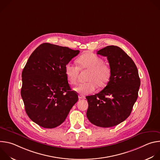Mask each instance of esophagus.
I'll return each instance as SVG.
<instances>
[{"label":"esophagus","mask_w":160,"mask_h":160,"mask_svg":"<svg viewBox=\"0 0 160 160\" xmlns=\"http://www.w3.org/2000/svg\"><path fill=\"white\" fill-rule=\"evenodd\" d=\"M78 98H79L80 99H85V97L83 96H82V95H81V94H79V95H78Z\"/></svg>","instance_id":"1"}]
</instances>
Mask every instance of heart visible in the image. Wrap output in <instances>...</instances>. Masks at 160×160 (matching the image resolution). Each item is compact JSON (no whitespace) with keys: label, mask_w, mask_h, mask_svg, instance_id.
Returning <instances> with one entry per match:
<instances>
[{"label":"heart","mask_w":160,"mask_h":160,"mask_svg":"<svg viewBox=\"0 0 160 160\" xmlns=\"http://www.w3.org/2000/svg\"><path fill=\"white\" fill-rule=\"evenodd\" d=\"M78 66L68 62L64 67V73L67 80L72 84L77 82L79 70H88L85 82L80 83L74 87L76 92L86 95L93 92L96 86L104 87L109 82L111 76V68L104 63V60L93 53H85L77 61Z\"/></svg>","instance_id":"b5f03b06"}]
</instances>
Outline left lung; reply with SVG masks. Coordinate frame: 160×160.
Instances as JSON below:
<instances>
[{"label": "left lung", "mask_w": 160, "mask_h": 160, "mask_svg": "<svg viewBox=\"0 0 160 160\" xmlns=\"http://www.w3.org/2000/svg\"><path fill=\"white\" fill-rule=\"evenodd\" d=\"M97 54L107 57L111 76L100 92L86 96L87 117L98 127H111L130 116L138 97L141 81L135 64L120 48L109 45Z\"/></svg>", "instance_id": "left-lung-1"}]
</instances>
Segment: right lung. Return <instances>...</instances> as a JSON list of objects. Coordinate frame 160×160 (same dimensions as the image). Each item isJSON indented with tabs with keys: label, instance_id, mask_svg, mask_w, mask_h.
I'll use <instances>...</instances> for the list:
<instances>
[{
	"label": "right lung",
	"instance_id": "right-lung-1",
	"mask_svg": "<svg viewBox=\"0 0 160 160\" xmlns=\"http://www.w3.org/2000/svg\"><path fill=\"white\" fill-rule=\"evenodd\" d=\"M78 50L43 43L32 52L22 72L21 96L28 117L39 126L53 128L63 123L77 93L72 90L64 67Z\"/></svg>",
	"mask_w": 160,
	"mask_h": 160
}]
</instances>
